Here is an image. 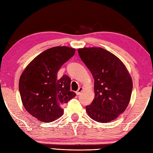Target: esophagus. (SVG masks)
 I'll return each instance as SVG.
<instances>
[{
  "instance_id": "1",
  "label": "esophagus",
  "mask_w": 153,
  "mask_h": 153,
  "mask_svg": "<svg viewBox=\"0 0 153 153\" xmlns=\"http://www.w3.org/2000/svg\"><path fill=\"white\" fill-rule=\"evenodd\" d=\"M82 91H83V87H79V88L78 89V90H77L76 93V94H77V95H79V94L82 92Z\"/></svg>"
}]
</instances>
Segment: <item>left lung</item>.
Returning a JSON list of instances; mask_svg holds the SVG:
<instances>
[{
    "label": "left lung",
    "instance_id": "1",
    "mask_svg": "<svg viewBox=\"0 0 153 153\" xmlns=\"http://www.w3.org/2000/svg\"><path fill=\"white\" fill-rule=\"evenodd\" d=\"M77 51L95 80V98L86 106V111L95 121L111 122L128 106L133 89L131 76L118 57L102 48H83Z\"/></svg>",
    "mask_w": 153,
    "mask_h": 153
}]
</instances>
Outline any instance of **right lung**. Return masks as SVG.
I'll return each instance as SVG.
<instances>
[{"label": "right lung", "instance_id": "1", "mask_svg": "<svg viewBox=\"0 0 153 153\" xmlns=\"http://www.w3.org/2000/svg\"><path fill=\"white\" fill-rule=\"evenodd\" d=\"M75 48L54 47L43 51L27 65L19 81V91L25 110L39 121L53 122L63 114L60 105L76 97L70 91L71 79H60L57 73L72 57Z\"/></svg>", "mask_w": 153, "mask_h": 153}]
</instances>
